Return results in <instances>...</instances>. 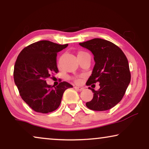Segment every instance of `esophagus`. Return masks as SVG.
<instances>
[{
  "instance_id": "1",
  "label": "esophagus",
  "mask_w": 149,
  "mask_h": 149,
  "mask_svg": "<svg viewBox=\"0 0 149 149\" xmlns=\"http://www.w3.org/2000/svg\"><path fill=\"white\" fill-rule=\"evenodd\" d=\"M74 89H76V90H77V91H81L83 90V87H79V86H75V87H74Z\"/></svg>"
}]
</instances>
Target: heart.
<instances>
[{
    "label": "heart",
    "mask_w": 149,
    "mask_h": 149,
    "mask_svg": "<svg viewBox=\"0 0 149 149\" xmlns=\"http://www.w3.org/2000/svg\"><path fill=\"white\" fill-rule=\"evenodd\" d=\"M81 53H85V52H80V53H79V54H81ZM76 81H77V80H76Z\"/></svg>",
    "instance_id": "b5f03b06"
}]
</instances>
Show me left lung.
Returning a JSON list of instances; mask_svg holds the SVG:
<instances>
[{
    "mask_svg": "<svg viewBox=\"0 0 149 149\" xmlns=\"http://www.w3.org/2000/svg\"><path fill=\"white\" fill-rule=\"evenodd\" d=\"M79 45L92 53L95 65L86 85L100 83V89L93 93V99L86 106L93 111H107L123 98L131 80L129 64L119 47L109 40L93 38Z\"/></svg>",
    "mask_w": 149,
    "mask_h": 149,
    "instance_id": "1",
    "label": "left lung"
}]
</instances>
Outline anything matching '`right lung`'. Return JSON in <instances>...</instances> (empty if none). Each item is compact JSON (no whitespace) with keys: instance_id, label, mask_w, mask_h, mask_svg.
<instances>
[{"instance_id":"add662e5","label":"right lung","mask_w":149,"mask_h":149,"mask_svg":"<svg viewBox=\"0 0 149 149\" xmlns=\"http://www.w3.org/2000/svg\"><path fill=\"white\" fill-rule=\"evenodd\" d=\"M68 45L40 40L24 48L17 57L13 72L15 84L23 100L37 113L56 110L64 91L72 87L66 81L52 87L45 81L58 72L57 54Z\"/></svg>"}]
</instances>
